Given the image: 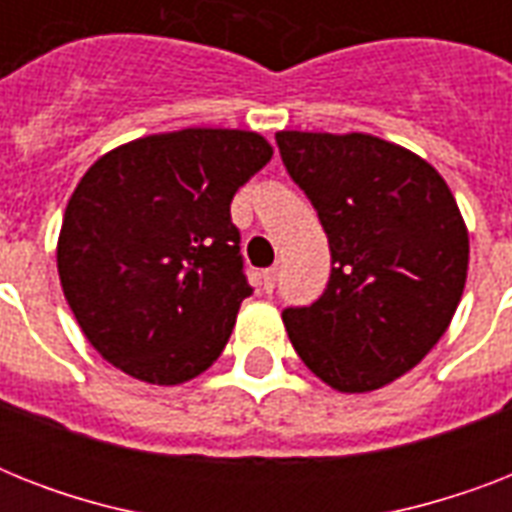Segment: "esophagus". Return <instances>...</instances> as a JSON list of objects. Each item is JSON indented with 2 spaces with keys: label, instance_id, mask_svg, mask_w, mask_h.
Wrapping results in <instances>:
<instances>
[{
  "label": "esophagus",
  "instance_id": "esophagus-1",
  "mask_svg": "<svg viewBox=\"0 0 512 512\" xmlns=\"http://www.w3.org/2000/svg\"><path fill=\"white\" fill-rule=\"evenodd\" d=\"M276 281H279V268H265V271L260 273V287H263V292H268V295L276 289Z\"/></svg>",
  "mask_w": 512,
  "mask_h": 512
}]
</instances>
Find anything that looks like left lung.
<instances>
[{
	"label": "left lung",
	"mask_w": 512,
	"mask_h": 512,
	"mask_svg": "<svg viewBox=\"0 0 512 512\" xmlns=\"http://www.w3.org/2000/svg\"><path fill=\"white\" fill-rule=\"evenodd\" d=\"M276 146L332 252L324 295L281 313L289 340L332 388H382L428 356L460 305L470 247L457 201L425 159L374 135L279 132Z\"/></svg>",
	"instance_id": "left-lung-1"
}]
</instances>
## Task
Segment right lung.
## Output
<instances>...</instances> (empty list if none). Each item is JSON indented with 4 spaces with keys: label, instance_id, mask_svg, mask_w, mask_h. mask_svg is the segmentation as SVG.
I'll use <instances>...</instances> for the list:
<instances>
[{
    "label": "right lung",
    "instance_id": "add662e5",
    "mask_svg": "<svg viewBox=\"0 0 512 512\" xmlns=\"http://www.w3.org/2000/svg\"><path fill=\"white\" fill-rule=\"evenodd\" d=\"M257 132L180 130L100 156L58 239L68 308L130 377L177 385L223 353L252 295L233 193L271 162Z\"/></svg>",
    "mask_w": 512,
    "mask_h": 512
}]
</instances>
